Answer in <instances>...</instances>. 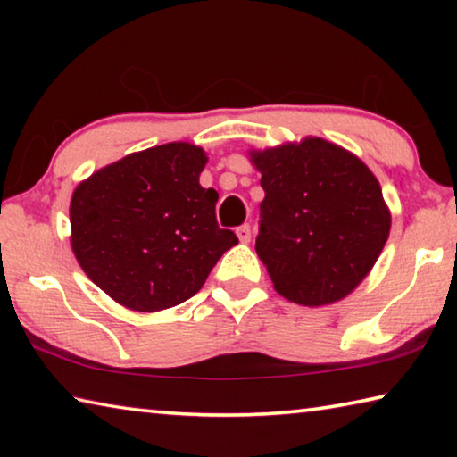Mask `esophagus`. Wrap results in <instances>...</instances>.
Returning <instances> with one entry per match:
<instances>
[{
    "mask_svg": "<svg viewBox=\"0 0 457 457\" xmlns=\"http://www.w3.org/2000/svg\"><path fill=\"white\" fill-rule=\"evenodd\" d=\"M236 234H237L239 242H242V244H247V242H250V239H252L250 226H239V228L236 229Z\"/></svg>",
    "mask_w": 457,
    "mask_h": 457,
    "instance_id": "esophagus-1",
    "label": "esophagus"
}]
</instances>
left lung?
<instances>
[{
    "label": "left lung",
    "instance_id": "8db88e82",
    "mask_svg": "<svg viewBox=\"0 0 457 457\" xmlns=\"http://www.w3.org/2000/svg\"><path fill=\"white\" fill-rule=\"evenodd\" d=\"M250 157L266 193L256 252L276 292L303 306L345 298L389 237L391 213L377 177L353 153L319 137Z\"/></svg>",
    "mask_w": 457,
    "mask_h": 457
}]
</instances>
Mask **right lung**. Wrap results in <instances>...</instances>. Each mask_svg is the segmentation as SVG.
Segmentation results:
<instances>
[{
  "label": "right lung",
  "mask_w": 457,
  "mask_h": 457,
  "mask_svg": "<svg viewBox=\"0 0 457 457\" xmlns=\"http://www.w3.org/2000/svg\"><path fill=\"white\" fill-rule=\"evenodd\" d=\"M205 163L199 146L167 143L127 154L76 187L72 252L119 304L154 312L185 303L237 244L215 220L218 191L199 185Z\"/></svg>",
  "instance_id": "right-lung-1"
}]
</instances>
